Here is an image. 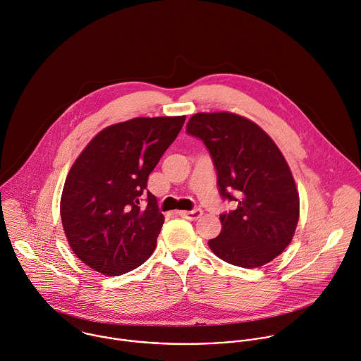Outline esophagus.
<instances>
[{
    "mask_svg": "<svg viewBox=\"0 0 361 361\" xmlns=\"http://www.w3.org/2000/svg\"><path fill=\"white\" fill-rule=\"evenodd\" d=\"M179 214L182 216V218H185V219H188V221H197L200 216L203 214V212H202V209H193V210H185V212H179Z\"/></svg>",
    "mask_w": 361,
    "mask_h": 361,
    "instance_id": "esophagus-1",
    "label": "esophagus"
}]
</instances>
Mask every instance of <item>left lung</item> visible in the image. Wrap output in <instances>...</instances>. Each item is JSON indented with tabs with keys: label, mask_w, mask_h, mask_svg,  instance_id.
<instances>
[{
	"label": "left lung",
	"mask_w": 361,
	"mask_h": 361,
	"mask_svg": "<svg viewBox=\"0 0 361 361\" xmlns=\"http://www.w3.org/2000/svg\"><path fill=\"white\" fill-rule=\"evenodd\" d=\"M186 132L207 148L218 172L219 193L236 202L221 214L222 232L207 242L222 260L260 267L283 253L299 221L293 175L271 137L255 122L231 114H195Z\"/></svg>",
	"instance_id": "obj_1"
}]
</instances>
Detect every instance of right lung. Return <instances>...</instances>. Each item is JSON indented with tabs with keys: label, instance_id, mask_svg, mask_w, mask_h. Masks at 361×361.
<instances>
[{
	"label": "right lung",
	"instance_id": "1",
	"mask_svg": "<svg viewBox=\"0 0 361 361\" xmlns=\"http://www.w3.org/2000/svg\"><path fill=\"white\" fill-rule=\"evenodd\" d=\"M186 116L135 118L101 130L72 165L61 197L71 249L91 269L119 276L147 262L164 214L148 178ZM147 193L145 209L138 206Z\"/></svg>",
	"mask_w": 361,
	"mask_h": 361
}]
</instances>
